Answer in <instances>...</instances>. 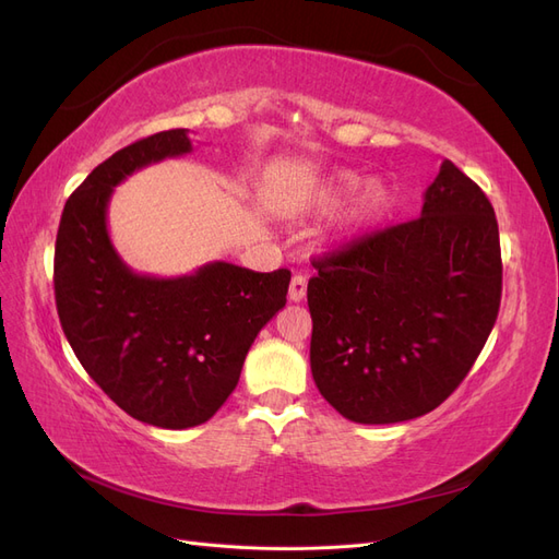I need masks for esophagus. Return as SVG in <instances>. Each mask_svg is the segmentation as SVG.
Here are the masks:
<instances>
[{"label":"esophagus","instance_id":"34e87169","mask_svg":"<svg viewBox=\"0 0 559 559\" xmlns=\"http://www.w3.org/2000/svg\"><path fill=\"white\" fill-rule=\"evenodd\" d=\"M308 294V277L306 275H294L292 284H289V300L300 302Z\"/></svg>","mask_w":559,"mask_h":559}]
</instances>
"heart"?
<instances>
[{"instance_id":"1","label":"heart","mask_w":559,"mask_h":559,"mask_svg":"<svg viewBox=\"0 0 559 559\" xmlns=\"http://www.w3.org/2000/svg\"><path fill=\"white\" fill-rule=\"evenodd\" d=\"M361 177L354 173H335L326 177L317 186V191L310 198V207L317 212H329L333 207L341 205L349 195L359 191ZM396 205V191L392 183H386L382 179L370 181L366 189L357 195V200L352 202V207L347 214L341 218V226H337V238L341 240H352L357 235L366 233L368 228H373L380 224L382 218L392 214Z\"/></svg>"}]
</instances>
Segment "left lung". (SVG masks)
<instances>
[{
	"label": "left lung",
	"instance_id": "1",
	"mask_svg": "<svg viewBox=\"0 0 559 559\" xmlns=\"http://www.w3.org/2000/svg\"><path fill=\"white\" fill-rule=\"evenodd\" d=\"M312 265V378L359 425H396L438 408L466 378L499 314L495 207L450 160L419 218Z\"/></svg>",
	"mask_w": 559,
	"mask_h": 559
}]
</instances>
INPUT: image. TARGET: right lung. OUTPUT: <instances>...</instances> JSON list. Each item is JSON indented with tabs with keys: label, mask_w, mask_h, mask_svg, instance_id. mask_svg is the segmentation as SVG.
<instances>
[{
	"label": "right lung",
	"mask_w": 559,
	"mask_h": 559,
	"mask_svg": "<svg viewBox=\"0 0 559 559\" xmlns=\"http://www.w3.org/2000/svg\"><path fill=\"white\" fill-rule=\"evenodd\" d=\"M191 151L183 128L116 151L67 200L56 240V306L76 359L118 408L160 429L198 427L222 408L292 282L286 267L253 273L226 261L151 277L118 257L107 228L116 186Z\"/></svg>",
	"instance_id": "right-lung-1"
}]
</instances>
